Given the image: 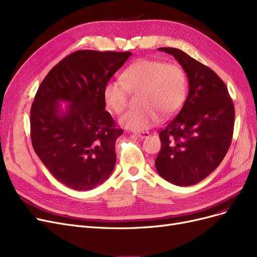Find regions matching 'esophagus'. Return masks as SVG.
Returning a JSON list of instances; mask_svg holds the SVG:
<instances>
[{"label":"esophagus","instance_id":"obj_1","mask_svg":"<svg viewBox=\"0 0 257 257\" xmlns=\"http://www.w3.org/2000/svg\"><path fill=\"white\" fill-rule=\"evenodd\" d=\"M135 135L137 136V137H139V138H146V137H148L149 136L150 134H149V132H136L135 133Z\"/></svg>","mask_w":257,"mask_h":257}]
</instances>
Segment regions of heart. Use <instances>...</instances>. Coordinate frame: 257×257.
Segmentation results:
<instances>
[{"label": "heart", "mask_w": 257, "mask_h": 257, "mask_svg": "<svg viewBox=\"0 0 257 257\" xmlns=\"http://www.w3.org/2000/svg\"><path fill=\"white\" fill-rule=\"evenodd\" d=\"M121 80L108 81L103 91L106 105L115 113H122L127 106L128 91L142 92L141 109L130 110L120 118L124 127L144 131L153 126L163 115L177 112L186 96V76L176 64L159 60L143 59L123 72Z\"/></svg>", "instance_id": "obj_1"}]
</instances>
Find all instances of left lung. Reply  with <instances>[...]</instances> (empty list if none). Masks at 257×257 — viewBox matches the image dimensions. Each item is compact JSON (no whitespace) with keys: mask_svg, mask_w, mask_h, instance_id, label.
Returning <instances> with one entry per match:
<instances>
[{"mask_svg":"<svg viewBox=\"0 0 257 257\" xmlns=\"http://www.w3.org/2000/svg\"><path fill=\"white\" fill-rule=\"evenodd\" d=\"M159 50L172 54L181 65L189 94L181 110L160 132L162 146L155 168L166 181L189 186L211 174L226 155L235 108L226 85L211 68L180 49Z\"/></svg>","mask_w":257,"mask_h":257,"instance_id":"left-lung-1","label":"left lung"}]
</instances>
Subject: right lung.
<instances>
[{"mask_svg":"<svg viewBox=\"0 0 257 257\" xmlns=\"http://www.w3.org/2000/svg\"><path fill=\"white\" fill-rule=\"evenodd\" d=\"M132 56L78 50L54 66L38 88L31 108L34 151L58 181L88 191L109 178L115 141L123 132L105 110V84ZM60 102H67L65 110Z\"/></svg>","mask_w":257,"mask_h":257,"instance_id":"1","label":"right lung"}]
</instances>
